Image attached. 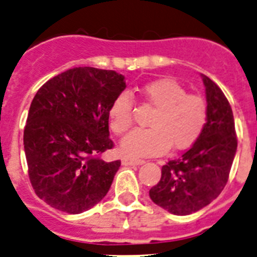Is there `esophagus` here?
Instances as JSON below:
<instances>
[{
	"mask_svg": "<svg viewBox=\"0 0 257 257\" xmlns=\"http://www.w3.org/2000/svg\"><path fill=\"white\" fill-rule=\"evenodd\" d=\"M145 163L143 160L141 159H134V157H129V156H124L121 159V164L123 165H142Z\"/></svg>",
	"mask_w": 257,
	"mask_h": 257,
	"instance_id": "34e87169",
	"label": "esophagus"
}]
</instances>
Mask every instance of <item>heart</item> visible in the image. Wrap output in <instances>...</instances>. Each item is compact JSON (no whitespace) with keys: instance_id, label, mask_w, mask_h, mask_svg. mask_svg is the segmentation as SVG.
<instances>
[{"instance_id":"1","label":"heart","mask_w":257,"mask_h":257,"mask_svg":"<svg viewBox=\"0 0 257 257\" xmlns=\"http://www.w3.org/2000/svg\"><path fill=\"white\" fill-rule=\"evenodd\" d=\"M142 101L155 108L149 129H140L121 141L126 156H154L174 150L191 147L200 138L209 119V108L203 97L187 93L173 79L146 83L140 91ZM134 103L128 93L116 96L108 108V125L115 134H123L133 124Z\"/></svg>"}]
</instances>
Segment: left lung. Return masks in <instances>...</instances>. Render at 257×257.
Returning <instances> with one entry per match:
<instances>
[{
    "label": "left lung",
    "mask_w": 257,
    "mask_h": 257,
    "mask_svg": "<svg viewBox=\"0 0 257 257\" xmlns=\"http://www.w3.org/2000/svg\"><path fill=\"white\" fill-rule=\"evenodd\" d=\"M209 119L191 149L161 168L160 182L150 189L156 205L174 215H189L218 197L229 178L237 151L234 117L223 91L202 75Z\"/></svg>",
    "instance_id": "1"
}]
</instances>
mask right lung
Returning a JSON list of instances; mask_svg holds the SVG:
<instances>
[{"label":"right lung","instance_id":"add662e5","mask_svg":"<svg viewBox=\"0 0 257 257\" xmlns=\"http://www.w3.org/2000/svg\"><path fill=\"white\" fill-rule=\"evenodd\" d=\"M125 87L116 71L83 66L38 89L28 112L24 151L32 187L50 206L80 214L106 196L120 168V160L100 157L114 147L108 108Z\"/></svg>","mask_w":257,"mask_h":257}]
</instances>
